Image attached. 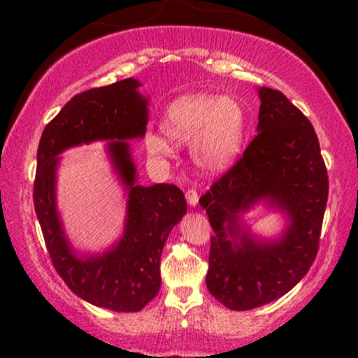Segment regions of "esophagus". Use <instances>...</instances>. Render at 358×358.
<instances>
[{"label":"esophagus","instance_id":"obj_1","mask_svg":"<svg viewBox=\"0 0 358 358\" xmlns=\"http://www.w3.org/2000/svg\"><path fill=\"white\" fill-rule=\"evenodd\" d=\"M185 199H187L188 205L193 208L199 205V193H196L195 190H187V193H185Z\"/></svg>","mask_w":358,"mask_h":358}]
</instances>
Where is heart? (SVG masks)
Listing matches in <instances>:
<instances>
[{
  "instance_id": "heart-1",
  "label": "heart",
  "mask_w": 358,
  "mask_h": 358,
  "mask_svg": "<svg viewBox=\"0 0 358 358\" xmlns=\"http://www.w3.org/2000/svg\"><path fill=\"white\" fill-rule=\"evenodd\" d=\"M162 129L180 145L192 141L190 153L195 165L208 173H219L239 158L245 136V113L241 102L232 97L192 94L168 106ZM166 138L156 133L148 134V153L158 158L170 155L171 143Z\"/></svg>"
}]
</instances>
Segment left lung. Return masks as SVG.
Here are the masks:
<instances>
[{"mask_svg":"<svg viewBox=\"0 0 358 358\" xmlns=\"http://www.w3.org/2000/svg\"><path fill=\"white\" fill-rule=\"evenodd\" d=\"M257 136L200 199L213 229L207 287L224 306L245 311L281 298L305 278L318 252L328 176L313 126L279 90L257 87ZM281 213L274 236L256 234L245 213Z\"/></svg>","mask_w":358,"mask_h":358,"instance_id":"left-lung-1","label":"left lung"}]
</instances>
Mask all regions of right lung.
Returning a JSON list of instances; mask_svg holds the SVG:
<instances>
[{"label":"right lung","mask_w":358,"mask_h":358,"mask_svg":"<svg viewBox=\"0 0 358 358\" xmlns=\"http://www.w3.org/2000/svg\"><path fill=\"white\" fill-rule=\"evenodd\" d=\"M141 82L124 79L77 94L48 122L40 138L34 188L35 212L53 266L72 293L94 306L134 313L159 291V259L171 229L187 213L183 192L175 185L138 183L129 141L145 138L150 97ZM97 141L125 190L122 236L106 250H77L68 239L56 203L59 155Z\"/></svg>","instance_id":"1"}]
</instances>
